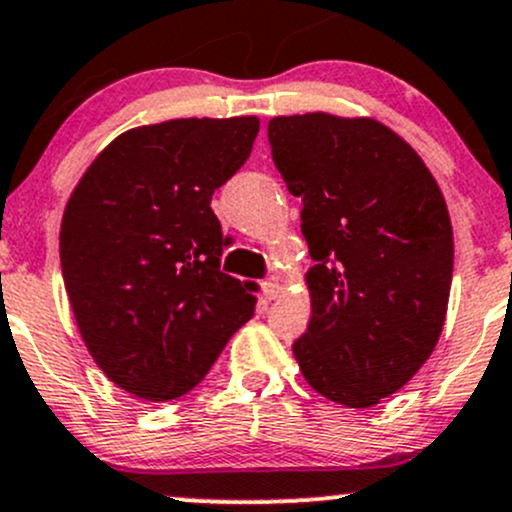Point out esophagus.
Here are the masks:
<instances>
[{
	"instance_id": "34e87169",
	"label": "esophagus",
	"mask_w": 512,
	"mask_h": 512,
	"mask_svg": "<svg viewBox=\"0 0 512 512\" xmlns=\"http://www.w3.org/2000/svg\"><path fill=\"white\" fill-rule=\"evenodd\" d=\"M262 294H265L267 299H277V296L282 294V284L274 282V279H265V282H262Z\"/></svg>"
}]
</instances>
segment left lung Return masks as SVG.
Here are the masks:
<instances>
[{
	"instance_id": "obj_1",
	"label": "left lung",
	"mask_w": 512,
	"mask_h": 512,
	"mask_svg": "<svg viewBox=\"0 0 512 512\" xmlns=\"http://www.w3.org/2000/svg\"><path fill=\"white\" fill-rule=\"evenodd\" d=\"M272 160L301 196L311 323L294 342L320 396L372 408L432 355L447 316L454 240L425 162L374 119L303 114L267 126Z\"/></svg>"
}]
</instances>
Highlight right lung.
Here are the masks:
<instances>
[{"mask_svg":"<svg viewBox=\"0 0 512 512\" xmlns=\"http://www.w3.org/2000/svg\"><path fill=\"white\" fill-rule=\"evenodd\" d=\"M260 119H174L131 128L82 174L60 226V265L89 355L123 391H192L255 296L221 272L211 196L252 153Z\"/></svg>","mask_w":512,"mask_h":512,"instance_id":"1","label":"right lung"}]
</instances>
